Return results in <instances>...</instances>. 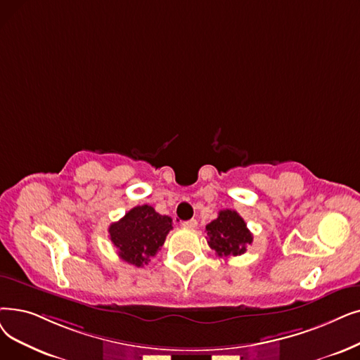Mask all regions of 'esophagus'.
I'll use <instances>...</instances> for the list:
<instances>
[{"instance_id":"esophagus-1","label":"esophagus","mask_w":360,"mask_h":360,"mask_svg":"<svg viewBox=\"0 0 360 360\" xmlns=\"http://www.w3.org/2000/svg\"><path fill=\"white\" fill-rule=\"evenodd\" d=\"M182 225H184L185 228H195V226H197V221H195V219H190V221L182 222Z\"/></svg>"}]
</instances>
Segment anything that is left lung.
<instances>
[{
  "instance_id": "left-lung-1",
  "label": "left lung",
  "mask_w": 360,
  "mask_h": 360,
  "mask_svg": "<svg viewBox=\"0 0 360 360\" xmlns=\"http://www.w3.org/2000/svg\"><path fill=\"white\" fill-rule=\"evenodd\" d=\"M207 243L219 257L241 256L253 243L244 219L236 210H221L207 226Z\"/></svg>"
}]
</instances>
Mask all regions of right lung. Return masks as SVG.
Masks as SVG:
<instances>
[{"mask_svg": "<svg viewBox=\"0 0 360 360\" xmlns=\"http://www.w3.org/2000/svg\"><path fill=\"white\" fill-rule=\"evenodd\" d=\"M172 228L169 216L144 205L131 209L120 221L108 226V233L119 257L141 268L159 252Z\"/></svg>", "mask_w": 360, "mask_h": 360, "instance_id": "1", "label": "right lung"}]
</instances>
